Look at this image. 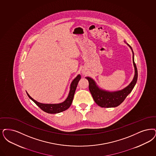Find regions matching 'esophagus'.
I'll list each match as a JSON object with an SVG mask.
<instances>
[{
    "instance_id": "obj_1",
    "label": "esophagus",
    "mask_w": 156,
    "mask_h": 156,
    "mask_svg": "<svg viewBox=\"0 0 156 156\" xmlns=\"http://www.w3.org/2000/svg\"><path fill=\"white\" fill-rule=\"evenodd\" d=\"M82 74H83V75H85V74H86V73H85V71H82Z\"/></svg>"
}]
</instances>
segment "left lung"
<instances>
[{"label": "left lung", "mask_w": 156, "mask_h": 156, "mask_svg": "<svg viewBox=\"0 0 156 156\" xmlns=\"http://www.w3.org/2000/svg\"><path fill=\"white\" fill-rule=\"evenodd\" d=\"M125 42V41H124ZM131 48L133 53V64L135 68V75L133 80L124 89L115 92H108L100 89L94 80L90 77H86L89 82V91L92 94L95 103L101 107H115L121 105L126 96L130 94L136 85L137 80V70L134 62V54L132 48L129 44H126Z\"/></svg>", "instance_id": "left-lung-1"}]
</instances>
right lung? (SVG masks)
<instances>
[{
	"instance_id": "add662e5",
	"label": "right lung",
	"mask_w": 156,
	"mask_h": 156,
	"mask_svg": "<svg viewBox=\"0 0 156 156\" xmlns=\"http://www.w3.org/2000/svg\"><path fill=\"white\" fill-rule=\"evenodd\" d=\"M80 79H81V75H78L75 79L71 82V83L70 85V89H69L68 97L66 100L61 103H58V104L41 103L37 102V101H36V100H34L33 98H32L27 92V94L28 96L30 98V99H31L41 109H42L44 112H48L49 114L59 113V112H62L66 110L71 106V105L73 102V100L76 88L78 82L80 80Z\"/></svg>"
}]
</instances>
